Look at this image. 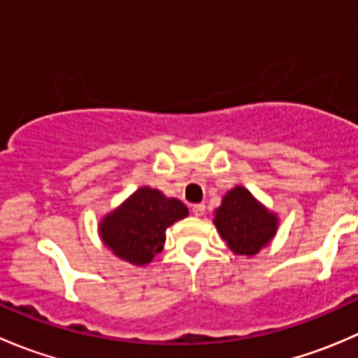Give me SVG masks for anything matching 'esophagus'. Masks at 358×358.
<instances>
[{"label":"esophagus","mask_w":358,"mask_h":358,"mask_svg":"<svg viewBox=\"0 0 358 358\" xmlns=\"http://www.w3.org/2000/svg\"><path fill=\"white\" fill-rule=\"evenodd\" d=\"M204 211H206V206L204 204H194L192 206V213L196 216H202V215H204Z\"/></svg>","instance_id":"obj_1"}]
</instances>
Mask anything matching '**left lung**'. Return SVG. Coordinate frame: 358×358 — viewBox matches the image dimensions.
<instances>
[{
    "instance_id": "obj_1",
    "label": "left lung",
    "mask_w": 358,
    "mask_h": 358,
    "mask_svg": "<svg viewBox=\"0 0 358 358\" xmlns=\"http://www.w3.org/2000/svg\"><path fill=\"white\" fill-rule=\"evenodd\" d=\"M215 225L234 252L252 256L275 236L277 218L249 190L236 187L225 194L222 206L216 209Z\"/></svg>"
}]
</instances>
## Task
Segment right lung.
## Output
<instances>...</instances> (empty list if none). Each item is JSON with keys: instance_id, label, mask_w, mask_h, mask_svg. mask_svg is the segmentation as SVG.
<instances>
[{"instance_id": "right-lung-1", "label": "right lung", "mask_w": 358, "mask_h": 358, "mask_svg": "<svg viewBox=\"0 0 358 358\" xmlns=\"http://www.w3.org/2000/svg\"><path fill=\"white\" fill-rule=\"evenodd\" d=\"M187 215L189 209L182 201L168 199L156 189L142 187L103 218L100 236L115 256L133 265H145L162 251L166 229Z\"/></svg>"}]
</instances>
